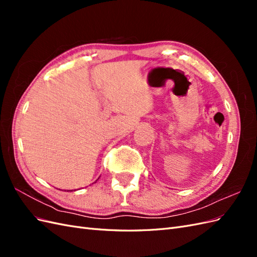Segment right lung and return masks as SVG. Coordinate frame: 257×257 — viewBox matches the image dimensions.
<instances>
[{
  "label": "right lung",
  "instance_id": "right-lung-1",
  "mask_svg": "<svg viewBox=\"0 0 257 257\" xmlns=\"http://www.w3.org/2000/svg\"><path fill=\"white\" fill-rule=\"evenodd\" d=\"M97 180H98V179H97ZM97 180H96V181H97ZM96 181H95V182H96ZM69 191H71V192H72V190H69Z\"/></svg>",
  "mask_w": 257,
  "mask_h": 257
}]
</instances>
